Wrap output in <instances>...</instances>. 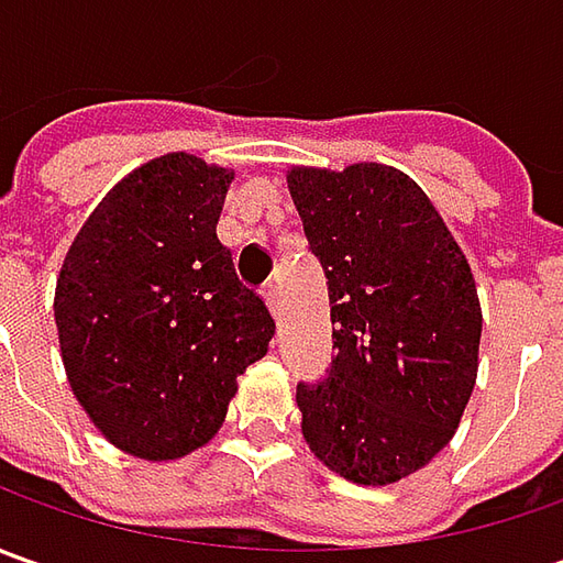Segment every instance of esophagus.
I'll return each instance as SVG.
<instances>
[{
  "instance_id": "34e87169",
  "label": "esophagus",
  "mask_w": 563,
  "mask_h": 563,
  "mask_svg": "<svg viewBox=\"0 0 563 563\" xmlns=\"http://www.w3.org/2000/svg\"><path fill=\"white\" fill-rule=\"evenodd\" d=\"M263 297H266V303H269L272 316L278 319V316H282V300H278V288H275V285H266V288H263Z\"/></svg>"
}]
</instances>
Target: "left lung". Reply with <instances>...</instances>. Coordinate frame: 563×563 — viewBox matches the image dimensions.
<instances>
[{
	"mask_svg": "<svg viewBox=\"0 0 563 563\" xmlns=\"http://www.w3.org/2000/svg\"><path fill=\"white\" fill-rule=\"evenodd\" d=\"M288 187L329 278L338 351L322 382L297 385L303 439L351 483H398L451 442L473 395V272L422 187L391 165H300Z\"/></svg>",
	"mask_w": 563,
	"mask_h": 563,
	"instance_id": "1",
	"label": "left lung"
}]
</instances>
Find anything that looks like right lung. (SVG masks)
Segmentation results:
<instances>
[{"label":"right lung","instance_id":"right-lung-1","mask_svg":"<svg viewBox=\"0 0 563 563\" xmlns=\"http://www.w3.org/2000/svg\"><path fill=\"white\" fill-rule=\"evenodd\" d=\"M231 172L168 153L112 187L55 285L71 391L109 442L175 461L225 420L238 376L266 357L275 319L238 278L216 225Z\"/></svg>","mask_w":563,"mask_h":563}]
</instances>
